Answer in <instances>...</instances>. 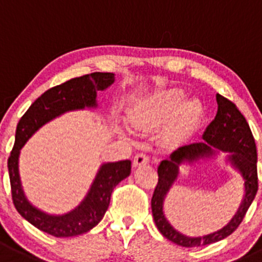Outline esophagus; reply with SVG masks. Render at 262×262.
Listing matches in <instances>:
<instances>
[{"label": "esophagus", "mask_w": 262, "mask_h": 262, "mask_svg": "<svg viewBox=\"0 0 262 262\" xmlns=\"http://www.w3.org/2000/svg\"><path fill=\"white\" fill-rule=\"evenodd\" d=\"M148 161H150V158L146 154H138V155L134 156L133 165L134 167H141V165L147 164Z\"/></svg>", "instance_id": "obj_1"}]
</instances>
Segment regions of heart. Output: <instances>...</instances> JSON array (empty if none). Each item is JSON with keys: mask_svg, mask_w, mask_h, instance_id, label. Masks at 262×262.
<instances>
[{"mask_svg": "<svg viewBox=\"0 0 262 262\" xmlns=\"http://www.w3.org/2000/svg\"><path fill=\"white\" fill-rule=\"evenodd\" d=\"M185 93L177 88L156 92L141 98L130 111V123L137 129L167 125V137L173 142H181L191 136L203 119V104L191 98L186 99Z\"/></svg>", "mask_w": 262, "mask_h": 262, "instance_id": "b5f03b06", "label": "heart"}]
</instances>
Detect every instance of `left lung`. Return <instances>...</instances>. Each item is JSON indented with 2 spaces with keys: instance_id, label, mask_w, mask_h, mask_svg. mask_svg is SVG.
<instances>
[{
  "instance_id": "8db88e82",
  "label": "left lung",
  "mask_w": 262,
  "mask_h": 262,
  "mask_svg": "<svg viewBox=\"0 0 262 262\" xmlns=\"http://www.w3.org/2000/svg\"><path fill=\"white\" fill-rule=\"evenodd\" d=\"M217 114L214 120L207 126L202 142L191 143L176 150L169 159H165L158 168V185L151 199L154 221L159 231L173 243L182 247H200L216 243L233 234L243 221L249 205L252 204L258 189L257 151L255 138L249 129L246 117L235 104L222 95H216ZM217 150L229 152L228 161L241 173L245 181V198L241 207L231 222L220 231L204 237H187L175 230L164 214V200L170 187L179 174L182 164L204 157H210Z\"/></svg>"
}]
</instances>
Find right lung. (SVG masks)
<instances>
[{"mask_svg":"<svg viewBox=\"0 0 262 262\" xmlns=\"http://www.w3.org/2000/svg\"><path fill=\"white\" fill-rule=\"evenodd\" d=\"M114 81L115 75L110 72H94L68 80L46 90L19 120L15 143L7 160L13 203L21 217L43 233L57 238H67L86 233L99 224L108 208L114 187L130 174L132 161L121 160L102 164L85 199L71 212L57 216L36 208L24 195L19 176L21 147L35 132L50 120L68 111L97 107V92L107 89Z\"/></svg>","mask_w":262,"mask_h":262,"instance_id":"obj_1","label":"right lung"}]
</instances>
